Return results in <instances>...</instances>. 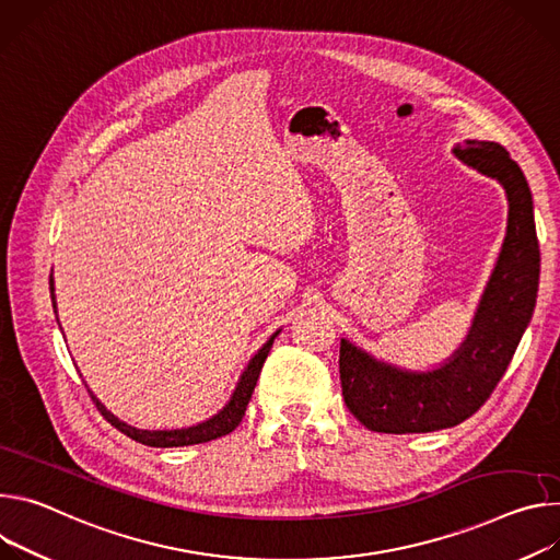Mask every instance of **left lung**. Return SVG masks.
I'll use <instances>...</instances> for the list:
<instances>
[{
    "mask_svg": "<svg viewBox=\"0 0 560 560\" xmlns=\"http://www.w3.org/2000/svg\"><path fill=\"white\" fill-rule=\"evenodd\" d=\"M454 155L505 189L510 211L503 248L465 340L439 366H398L340 340L345 405L371 431L427 433L467 420L501 383L534 314L540 252L521 166L501 144L485 140L456 144Z\"/></svg>",
    "mask_w": 560,
    "mask_h": 560,
    "instance_id": "obj_1",
    "label": "left lung"
}]
</instances>
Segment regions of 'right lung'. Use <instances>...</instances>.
Wrapping results in <instances>:
<instances>
[{
    "label": "right lung",
    "instance_id": "1",
    "mask_svg": "<svg viewBox=\"0 0 560 560\" xmlns=\"http://www.w3.org/2000/svg\"><path fill=\"white\" fill-rule=\"evenodd\" d=\"M50 300H52V312L57 314L52 276H50ZM278 334H280V329L276 334H271V338L256 351V355L246 362V366H244V371H242L240 378H237V385H235L229 402L218 413H213L211 418H207V420H202L198 424H191V427H179V429H142V427L129 424V422H124L121 418H117L110 409H106V405L91 389H89V394H91L93 402L97 405V409L102 411V416L115 429H119L121 433H127L129 439L142 443V445H149V447H186V445L209 443V441H215L220 436H226V433H231L240 424V420H242V416L246 411V405H248V400H252V394L256 389V383L260 378L262 364H265V360H267V355L271 351V345L278 338Z\"/></svg>",
    "mask_w": 560,
    "mask_h": 560
}]
</instances>
